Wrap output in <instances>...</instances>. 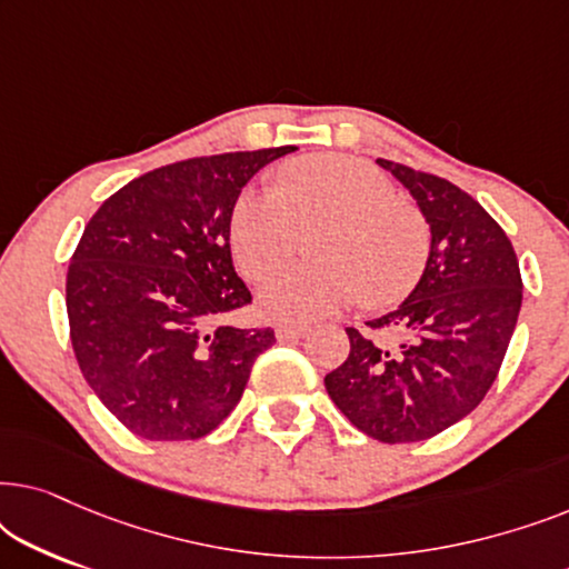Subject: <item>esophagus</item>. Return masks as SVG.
<instances>
[{"label": "esophagus", "instance_id": "esophagus-1", "mask_svg": "<svg viewBox=\"0 0 569 569\" xmlns=\"http://www.w3.org/2000/svg\"><path fill=\"white\" fill-rule=\"evenodd\" d=\"M308 331H310L308 326H302V323H279L277 326V339L279 341H295V339L306 337Z\"/></svg>", "mask_w": 569, "mask_h": 569}]
</instances>
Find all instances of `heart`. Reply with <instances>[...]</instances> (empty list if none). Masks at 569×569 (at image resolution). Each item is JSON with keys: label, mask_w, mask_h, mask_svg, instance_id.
<instances>
[{"label": "heart", "mask_w": 569, "mask_h": 569, "mask_svg": "<svg viewBox=\"0 0 569 569\" xmlns=\"http://www.w3.org/2000/svg\"><path fill=\"white\" fill-rule=\"evenodd\" d=\"M318 232L316 263L277 271L259 292L279 321H316L362 298L391 306L415 290L430 259V228L399 201L391 178L349 154H308L279 173L277 191L248 189L230 214V248L248 279L290 261L300 236Z\"/></svg>", "instance_id": "obj_1"}]
</instances>
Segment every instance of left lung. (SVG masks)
<instances>
[{"mask_svg": "<svg viewBox=\"0 0 569 569\" xmlns=\"http://www.w3.org/2000/svg\"><path fill=\"white\" fill-rule=\"evenodd\" d=\"M417 199L430 259L391 313L347 329L349 357L323 378L357 430L419 442L471 415L492 388L516 331L523 282L510 238L477 199L446 178L378 160Z\"/></svg>", "mask_w": 569, "mask_h": 569, "instance_id": "1", "label": "left lung"}]
</instances>
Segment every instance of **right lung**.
<instances>
[{"instance_id":"right-lung-1","label":"right lung","mask_w":569,"mask_h":569,"mask_svg":"<svg viewBox=\"0 0 569 569\" xmlns=\"http://www.w3.org/2000/svg\"><path fill=\"white\" fill-rule=\"evenodd\" d=\"M298 147L154 168L108 197L67 271V316L88 386L144 440H199L246 391L271 329H238L251 302L230 253L243 186Z\"/></svg>"}]
</instances>
